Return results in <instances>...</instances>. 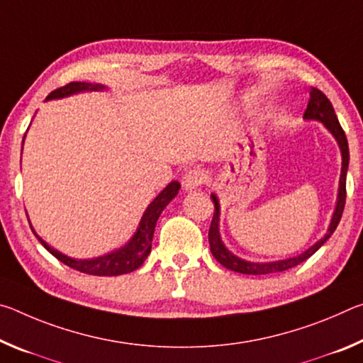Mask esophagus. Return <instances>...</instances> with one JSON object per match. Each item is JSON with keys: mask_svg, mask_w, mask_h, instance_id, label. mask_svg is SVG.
Here are the masks:
<instances>
[{"mask_svg": "<svg viewBox=\"0 0 363 363\" xmlns=\"http://www.w3.org/2000/svg\"><path fill=\"white\" fill-rule=\"evenodd\" d=\"M206 181V174L203 169L200 168H194V169H189L186 174L182 177V186L186 190H195L201 187Z\"/></svg>", "mask_w": 363, "mask_h": 363, "instance_id": "obj_1", "label": "esophagus"}]
</instances>
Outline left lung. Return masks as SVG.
<instances>
[{"label":"left lung","mask_w":363,"mask_h":363,"mask_svg":"<svg viewBox=\"0 0 363 363\" xmlns=\"http://www.w3.org/2000/svg\"><path fill=\"white\" fill-rule=\"evenodd\" d=\"M309 96H311V99H309V104H307L304 118L306 120H317V121L323 123L325 128H327V130L333 134V138L336 139V143L341 149V157H342L336 208H335L333 218H331L328 230H327V233H325V237H322L317 243L312 245L309 250H306L304 253H301L294 257H288V259L274 261V262L245 261V259H242V257H238L233 253H230V251L225 248L223 240H220V235H219V200L216 195L211 194V199L214 203V214H213L210 232H208V240H210V248H211L213 256L216 257V261L223 264L225 269L233 270V272H238V274H247V275H267V274L284 272V270L291 269L294 266H298V264H301L303 261L309 259V257L314 255L325 242L328 240V238L331 237V233L336 230L337 224H340L342 211H344V205H346V174H347V167H349L347 139H346V134H344L342 128L340 125V121H337L335 108H333V106H331V102L328 101V97L317 88H312Z\"/></svg>","instance_id":"8db88e82"}]
</instances>
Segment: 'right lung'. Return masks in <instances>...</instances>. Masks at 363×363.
<instances>
[{"instance_id":"add662e5","label":"right lung","mask_w":363,"mask_h":363,"mask_svg":"<svg viewBox=\"0 0 363 363\" xmlns=\"http://www.w3.org/2000/svg\"><path fill=\"white\" fill-rule=\"evenodd\" d=\"M102 89H106V86L104 84L72 82L69 84L62 86V88L54 89L52 93L46 97V101L62 99V97L77 94V93H84V91H102ZM179 189H181V184L177 181L169 182L168 186L164 187L162 192L155 196V199H153L152 203L147 206L145 213L143 214V219H140L139 223L138 230L133 235L131 240L128 242L125 247L115 250L108 255L93 257V259H75V257H69L62 255L60 251L49 247L41 237L36 235L32 224H30V227H32L33 233L41 242L43 247H45L52 256H56L60 262L67 264V266L72 269L79 270V272L83 274L99 275V277H113V275L130 274L133 270H136L143 266L145 257L150 255L153 230H155L157 220L160 218V214H162V211L167 208V205L174 199L177 192H179Z\"/></svg>"}]
</instances>
